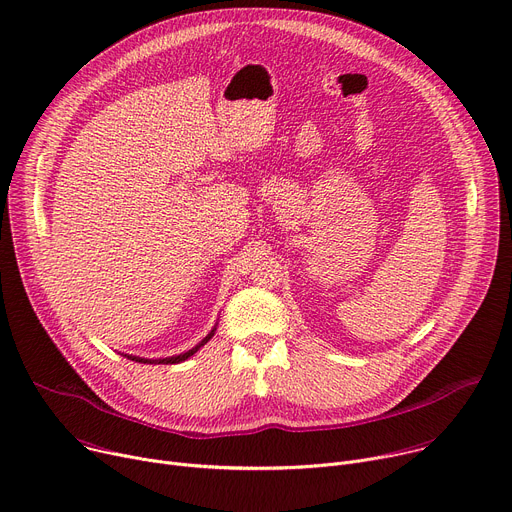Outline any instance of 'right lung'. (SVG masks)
Returning <instances> with one entry per match:
<instances>
[{
  "instance_id": "add662e5",
  "label": "right lung",
  "mask_w": 512,
  "mask_h": 512,
  "mask_svg": "<svg viewBox=\"0 0 512 512\" xmlns=\"http://www.w3.org/2000/svg\"><path fill=\"white\" fill-rule=\"evenodd\" d=\"M214 333H216V324H214V329L196 345V347H192V349H188V351H183V353H179V355H171V357H159V359H147V357H138V355H128V353H122L124 357H128V359H132V361H136V363H181V361H185L188 357H192L196 351H200L212 337H214Z\"/></svg>"
}]
</instances>
